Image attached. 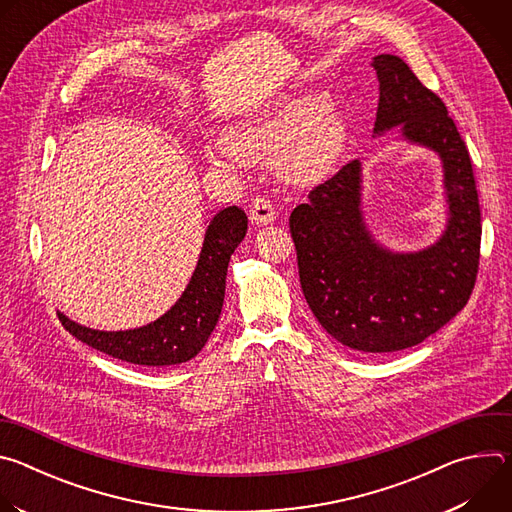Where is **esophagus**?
Listing matches in <instances>:
<instances>
[{"label": "esophagus", "instance_id": "34e87169", "mask_svg": "<svg viewBox=\"0 0 512 512\" xmlns=\"http://www.w3.org/2000/svg\"><path fill=\"white\" fill-rule=\"evenodd\" d=\"M249 218H251V223H255L259 227L271 225L275 221V208L267 198H255L249 208Z\"/></svg>", "mask_w": 512, "mask_h": 512}]
</instances>
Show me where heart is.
Wrapping results in <instances>:
<instances>
[{"label": "heart", "mask_w": 512, "mask_h": 512, "mask_svg": "<svg viewBox=\"0 0 512 512\" xmlns=\"http://www.w3.org/2000/svg\"><path fill=\"white\" fill-rule=\"evenodd\" d=\"M342 141L340 115L322 95H302L227 131L225 139L208 145L206 156L214 164L237 166L245 160H277V172L287 184L312 186L330 174Z\"/></svg>", "instance_id": "1"}]
</instances>
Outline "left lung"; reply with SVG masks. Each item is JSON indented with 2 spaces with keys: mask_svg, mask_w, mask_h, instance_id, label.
Masks as SVG:
<instances>
[{
  "mask_svg": "<svg viewBox=\"0 0 512 512\" xmlns=\"http://www.w3.org/2000/svg\"><path fill=\"white\" fill-rule=\"evenodd\" d=\"M379 77L375 135L435 152L444 168L448 225L433 245L395 253L379 245L360 208L362 166L352 160L289 216L300 283L322 328L360 352H395L423 342L470 300L480 259V204L470 154L444 101L393 54L373 58Z\"/></svg>",
  "mask_w": 512,
  "mask_h": 512,
  "instance_id": "left-lung-1",
  "label": "left lung"
}]
</instances>
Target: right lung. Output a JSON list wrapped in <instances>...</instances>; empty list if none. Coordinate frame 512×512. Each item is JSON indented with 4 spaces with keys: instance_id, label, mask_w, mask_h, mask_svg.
I'll list each match as a JSON object with an SVG mask.
<instances>
[{
    "instance_id": "obj_1",
    "label": "right lung",
    "mask_w": 512,
    "mask_h": 512,
    "mask_svg": "<svg viewBox=\"0 0 512 512\" xmlns=\"http://www.w3.org/2000/svg\"><path fill=\"white\" fill-rule=\"evenodd\" d=\"M245 235V210L229 206L216 212L180 300L148 326L105 332L72 322L62 312H58V320L77 340L131 364L170 367L186 362L204 348L221 316L229 261Z\"/></svg>"
}]
</instances>
